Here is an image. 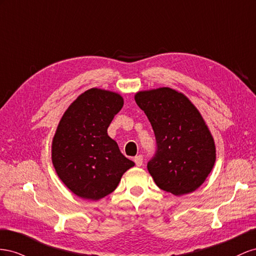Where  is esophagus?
I'll list each match as a JSON object with an SVG mask.
<instances>
[{"instance_id":"34e87169","label":"esophagus","mask_w":256,"mask_h":256,"mask_svg":"<svg viewBox=\"0 0 256 256\" xmlns=\"http://www.w3.org/2000/svg\"><path fill=\"white\" fill-rule=\"evenodd\" d=\"M134 162H135V164L137 165V166H142V162H144V158H142V156H135L134 158Z\"/></svg>"}]
</instances>
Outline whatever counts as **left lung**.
<instances>
[{"label":"left lung","instance_id":"obj_1","mask_svg":"<svg viewBox=\"0 0 256 256\" xmlns=\"http://www.w3.org/2000/svg\"><path fill=\"white\" fill-rule=\"evenodd\" d=\"M135 102L156 138V153L147 165L156 184L176 196L194 192L216 158L214 140L198 109L168 86L137 92Z\"/></svg>","mask_w":256,"mask_h":256}]
</instances>
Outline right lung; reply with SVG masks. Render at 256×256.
I'll return each instance as SVG.
<instances>
[{"label":"right lung","instance_id":"obj_1","mask_svg":"<svg viewBox=\"0 0 256 256\" xmlns=\"http://www.w3.org/2000/svg\"><path fill=\"white\" fill-rule=\"evenodd\" d=\"M124 104L119 93L92 88L72 102L58 124L51 160L58 177L84 200L114 192L135 163L124 156L107 128Z\"/></svg>","mask_w":256,"mask_h":256}]
</instances>
